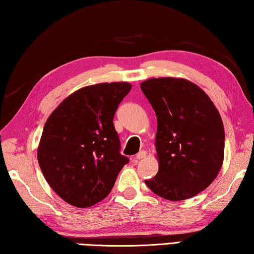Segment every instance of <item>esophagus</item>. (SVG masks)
Here are the masks:
<instances>
[{"label": "esophagus", "instance_id": "1", "mask_svg": "<svg viewBox=\"0 0 254 254\" xmlns=\"http://www.w3.org/2000/svg\"><path fill=\"white\" fill-rule=\"evenodd\" d=\"M145 157H147V151H144V150H142V151H140L139 153L136 154L135 156V160L139 161V160H142V159H144Z\"/></svg>", "mask_w": 254, "mask_h": 254}]
</instances>
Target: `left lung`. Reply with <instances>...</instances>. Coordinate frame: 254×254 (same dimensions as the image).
Here are the masks:
<instances>
[{
    "mask_svg": "<svg viewBox=\"0 0 254 254\" xmlns=\"http://www.w3.org/2000/svg\"><path fill=\"white\" fill-rule=\"evenodd\" d=\"M157 115L158 174L144 183L168 200L199 194L217 177L224 160V127L216 106L203 89L177 77L141 83Z\"/></svg>",
    "mask_w": 254,
    "mask_h": 254,
    "instance_id": "obj_1",
    "label": "left lung"
}]
</instances>
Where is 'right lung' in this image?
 <instances>
[{
    "label": "right lung",
    "instance_id": "obj_1",
    "mask_svg": "<svg viewBox=\"0 0 254 254\" xmlns=\"http://www.w3.org/2000/svg\"><path fill=\"white\" fill-rule=\"evenodd\" d=\"M127 81L85 86L67 96L49 115L38 145V162L60 198L79 208L104 199L128 162L120 153L113 118Z\"/></svg>",
    "mask_w": 254,
    "mask_h": 254
}]
</instances>
